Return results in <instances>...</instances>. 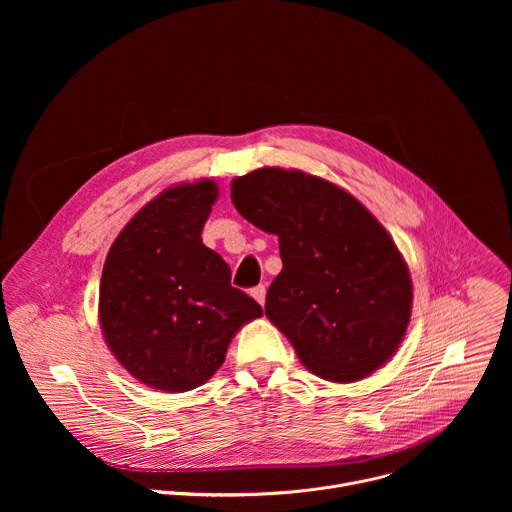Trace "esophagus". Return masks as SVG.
Masks as SVG:
<instances>
[{
    "label": "esophagus",
    "instance_id": "1",
    "mask_svg": "<svg viewBox=\"0 0 512 512\" xmlns=\"http://www.w3.org/2000/svg\"><path fill=\"white\" fill-rule=\"evenodd\" d=\"M265 294H267V287H265V285H257V287L251 289V296H253L261 306L265 304Z\"/></svg>",
    "mask_w": 512,
    "mask_h": 512
}]
</instances>
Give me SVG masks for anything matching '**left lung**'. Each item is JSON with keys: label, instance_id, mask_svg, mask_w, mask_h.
Wrapping results in <instances>:
<instances>
[{"label": "left lung", "instance_id": "8db88e82", "mask_svg": "<svg viewBox=\"0 0 512 512\" xmlns=\"http://www.w3.org/2000/svg\"><path fill=\"white\" fill-rule=\"evenodd\" d=\"M235 208L279 237L283 269L265 316L308 371L332 383L375 373L399 348L413 304L407 263L377 218L336 184L259 168L231 184Z\"/></svg>", "mask_w": 512, "mask_h": 512}]
</instances>
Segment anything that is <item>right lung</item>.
Instances as JSON below:
<instances>
[{
	"label": "right lung",
	"mask_w": 512,
	"mask_h": 512,
	"mask_svg": "<svg viewBox=\"0 0 512 512\" xmlns=\"http://www.w3.org/2000/svg\"><path fill=\"white\" fill-rule=\"evenodd\" d=\"M218 196L212 180L178 184L145 204L109 249L99 320L121 367L152 389L184 393L225 362L237 330L263 316L202 243Z\"/></svg>",
	"instance_id": "right-lung-1"
}]
</instances>
